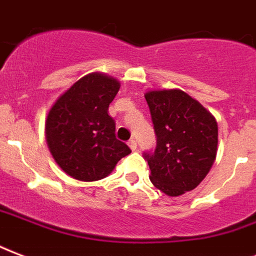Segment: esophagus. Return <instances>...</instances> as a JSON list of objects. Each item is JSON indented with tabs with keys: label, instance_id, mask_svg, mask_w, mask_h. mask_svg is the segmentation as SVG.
Segmentation results:
<instances>
[{
	"label": "esophagus",
	"instance_id": "1",
	"mask_svg": "<svg viewBox=\"0 0 256 256\" xmlns=\"http://www.w3.org/2000/svg\"><path fill=\"white\" fill-rule=\"evenodd\" d=\"M128 146H130V148L132 150H138V142H136L134 138H130V142H128Z\"/></svg>",
	"mask_w": 256,
	"mask_h": 256
}]
</instances>
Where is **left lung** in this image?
I'll return each instance as SVG.
<instances>
[{
  "instance_id": "obj_1",
  "label": "left lung",
  "mask_w": 256,
  "mask_h": 256,
  "mask_svg": "<svg viewBox=\"0 0 256 256\" xmlns=\"http://www.w3.org/2000/svg\"><path fill=\"white\" fill-rule=\"evenodd\" d=\"M156 134L154 150L144 152L150 179L170 196L192 191L212 167L218 124L212 114L179 89L146 93Z\"/></svg>"
}]
</instances>
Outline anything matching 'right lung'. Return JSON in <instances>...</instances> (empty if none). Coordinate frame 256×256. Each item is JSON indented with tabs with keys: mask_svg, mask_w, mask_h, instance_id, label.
<instances>
[{
	"mask_svg": "<svg viewBox=\"0 0 256 256\" xmlns=\"http://www.w3.org/2000/svg\"><path fill=\"white\" fill-rule=\"evenodd\" d=\"M120 84L112 77L90 73L74 82L49 110L45 134L56 163L81 182L106 178L130 150L116 138L110 104Z\"/></svg>",
	"mask_w": 256,
	"mask_h": 256,
	"instance_id": "right-lung-1",
	"label": "right lung"
}]
</instances>
